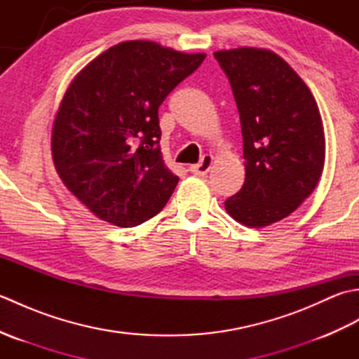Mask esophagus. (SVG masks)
Here are the masks:
<instances>
[{
	"label": "esophagus",
	"mask_w": 359,
	"mask_h": 359,
	"mask_svg": "<svg viewBox=\"0 0 359 359\" xmlns=\"http://www.w3.org/2000/svg\"><path fill=\"white\" fill-rule=\"evenodd\" d=\"M211 165H212V156L207 154V156H203V157H202L201 163L191 165V168H189V170H191V172H193V174H197V175H205V174H207V172L210 171Z\"/></svg>",
	"instance_id": "34e87169"
}]
</instances>
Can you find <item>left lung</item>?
Instances as JSON below:
<instances>
[{
  "mask_svg": "<svg viewBox=\"0 0 359 359\" xmlns=\"http://www.w3.org/2000/svg\"><path fill=\"white\" fill-rule=\"evenodd\" d=\"M238 104L245 182L225 210L261 228L282 220L313 193L324 170L325 137L313 94L266 49L215 52Z\"/></svg>",
  "mask_w": 359,
  "mask_h": 359,
  "instance_id": "1",
  "label": "left lung"
}]
</instances>
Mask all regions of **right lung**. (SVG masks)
<instances>
[{"instance_id": "1", "label": "right lung", "mask_w": 359, "mask_h": 359, "mask_svg": "<svg viewBox=\"0 0 359 359\" xmlns=\"http://www.w3.org/2000/svg\"><path fill=\"white\" fill-rule=\"evenodd\" d=\"M205 53L125 41L67 88L52 128V157L69 191L106 222L135 226L158 215L179 177L160 152L158 106Z\"/></svg>"}]
</instances>
